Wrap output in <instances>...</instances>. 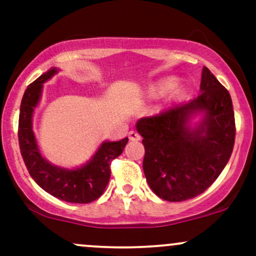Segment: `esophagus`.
Listing matches in <instances>:
<instances>
[{
    "label": "esophagus",
    "mask_w": 256,
    "mask_h": 256,
    "mask_svg": "<svg viewBox=\"0 0 256 256\" xmlns=\"http://www.w3.org/2000/svg\"><path fill=\"white\" fill-rule=\"evenodd\" d=\"M128 138H130L131 141H138L141 138V136L138 135V132H135V131H130V132H128Z\"/></svg>",
    "instance_id": "34e87169"
}]
</instances>
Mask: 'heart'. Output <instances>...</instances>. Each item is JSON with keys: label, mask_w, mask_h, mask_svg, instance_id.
<instances>
[{"label": "heart", "mask_w": 256, "mask_h": 256, "mask_svg": "<svg viewBox=\"0 0 256 256\" xmlns=\"http://www.w3.org/2000/svg\"><path fill=\"white\" fill-rule=\"evenodd\" d=\"M180 92V84L176 82V78L174 76H166V78L160 79L156 84L152 85L148 90L150 96H162L167 92L171 96H174Z\"/></svg>", "instance_id": "heart-1"}]
</instances>
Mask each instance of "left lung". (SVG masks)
Masks as SVG:
<instances>
[{
	"instance_id": "1",
	"label": "left lung",
	"mask_w": 256,
	"mask_h": 256,
	"mask_svg": "<svg viewBox=\"0 0 256 256\" xmlns=\"http://www.w3.org/2000/svg\"><path fill=\"white\" fill-rule=\"evenodd\" d=\"M200 92L190 102L136 122L144 138V177L152 192L168 202H182L204 192L233 151L232 98L206 66Z\"/></svg>"
}]
</instances>
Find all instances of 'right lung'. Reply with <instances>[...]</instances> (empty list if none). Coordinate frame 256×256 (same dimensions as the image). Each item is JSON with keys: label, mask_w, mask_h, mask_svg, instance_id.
Masks as SVG:
<instances>
[{"label": "right lung", "mask_w": 256, "mask_h": 256, "mask_svg": "<svg viewBox=\"0 0 256 256\" xmlns=\"http://www.w3.org/2000/svg\"><path fill=\"white\" fill-rule=\"evenodd\" d=\"M59 72L53 66L26 89L18 121V141L20 154L30 177L42 190L53 197L69 203H90L104 193L110 180V164L122 154L128 138L102 141L90 160L73 168L56 166L49 162L36 138L33 115L42 99L43 84Z\"/></svg>", "instance_id": "add662e5"}]
</instances>
